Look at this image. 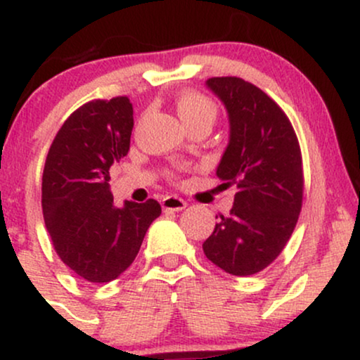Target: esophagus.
Here are the masks:
<instances>
[{"label": "esophagus", "instance_id": "esophagus-1", "mask_svg": "<svg viewBox=\"0 0 360 360\" xmlns=\"http://www.w3.org/2000/svg\"><path fill=\"white\" fill-rule=\"evenodd\" d=\"M160 205H162L164 212H181L186 208V201L177 196H166Z\"/></svg>", "mask_w": 360, "mask_h": 360}]
</instances>
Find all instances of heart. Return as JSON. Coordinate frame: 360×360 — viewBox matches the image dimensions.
Here are the masks:
<instances>
[{
	"instance_id": "1",
	"label": "heart",
	"mask_w": 360,
	"mask_h": 360,
	"mask_svg": "<svg viewBox=\"0 0 360 360\" xmlns=\"http://www.w3.org/2000/svg\"><path fill=\"white\" fill-rule=\"evenodd\" d=\"M177 115L183 123H191L198 118L214 120V106L208 98L198 93H184L177 98Z\"/></svg>"
}]
</instances>
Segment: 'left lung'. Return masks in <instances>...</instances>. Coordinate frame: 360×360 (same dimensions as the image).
I'll return each instance as SVG.
<instances>
[{"label":"left lung","instance_id":"obj_1","mask_svg":"<svg viewBox=\"0 0 360 360\" xmlns=\"http://www.w3.org/2000/svg\"><path fill=\"white\" fill-rule=\"evenodd\" d=\"M229 115V146L218 179L237 184L229 217L220 214L205 255L232 276L266 269L295 230L303 201L300 143L284 111L240 77L206 81Z\"/></svg>","mask_w":360,"mask_h":360}]
</instances>
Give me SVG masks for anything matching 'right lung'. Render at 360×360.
<instances>
[{
  "label": "right lung",
  "instance_id": "obj_1",
  "mask_svg": "<svg viewBox=\"0 0 360 360\" xmlns=\"http://www.w3.org/2000/svg\"><path fill=\"white\" fill-rule=\"evenodd\" d=\"M131 128L127 96L86 103L65 120L45 160V226L62 262L89 283H110L125 272L160 214L155 200L113 203L110 167L130 150Z\"/></svg>",
  "mask_w": 360,
  "mask_h": 360
}]
</instances>
